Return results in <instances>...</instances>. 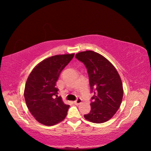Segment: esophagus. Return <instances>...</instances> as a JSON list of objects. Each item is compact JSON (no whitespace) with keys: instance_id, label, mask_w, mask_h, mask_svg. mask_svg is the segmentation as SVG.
<instances>
[{"instance_id":"esophagus-1","label":"esophagus","mask_w":151,"mask_h":151,"mask_svg":"<svg viewBox=\"0 0 151 151\" xmlns=\"http://www.w3.org/2000/svg\"><path fill=\"white\" fill-rule=\"evenodd\" d=\"M81 102H82L81 99V98H77V99H76V100L75 102H74V103H75V104H79L81 103Z\"/></svg>"}]
</instances>
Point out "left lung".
Here are the masks:
<instances>
[{
    "label": "left lung",
    "mask_w": 151,
    "mask_h": 151,
    "mask_svg": "<svg viewBox=\"0 0 151 151\" xmlns=\"http://www.w3.org/2000/svg\"><path fill=\"white\" fill-rule=\"evenodd\" d=\"M75 58L87 69L91 98V110L85 118L94 123L111 119L118 111L123 96L121 77L114 66L103 56L92 50L78 52Z\"/></svg>",
    "instance_id": "1"
}]
</instances>
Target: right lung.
I'll return each mask as SVG.
<instances>
[{
	"instance_id": "right-lung-1",
	"label": "right lung",
	"mask_w": 151,
	"mask_h": 151,
	"mask_svg": "<svg viewBox=\"0 0 151 151\" xmlns=\"http://www.w3.org/2000/svg\"><path fill=\"white\" fill-rule=\"evenodd\" d=\"M75 54L55 55L37 65L27 78L24 99L30 113L38 122L52 126L63 121L69 105L58 96L57 81L64 68Z\"/></svg>"
}]
</instances>
